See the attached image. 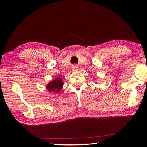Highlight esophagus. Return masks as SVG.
Returning <instances> with one entry per match:
<instances>
[{
  "label": "esophagus",
  "instance_id": "1",
  "mask_svg": "<svg viewBox=\"0 0 147 147\" xmlns=\"http://www.w3.org/2000/svg\"><path fill=\"white\" fill-rule=\"evenodd\" d=\"M73 70H74V71H76V70H77V69H78V67H76V66H74V67H73Z\"/></svg>",
  "mask_w": 147,
  "mask_h": 147
}]
</instances>
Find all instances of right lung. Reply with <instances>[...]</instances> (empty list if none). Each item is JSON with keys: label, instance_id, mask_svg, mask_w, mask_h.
Instances as JSON below:
<instances>
[{"label": "right lung", "instance_id": "obj_1", "mask_svg": "<svg viewBox=\"0 0 147 147\" xmlns=\"http://www.w3.org/2000/svg\"><path fill=\"white\" fill-rule=\"evenodd\" d=\"M63 85L64 83L62 81V79L60 78H57L49 83L47 86V88L49 92H55V93H57L62 89Z\"/></svg>", "mask_w": 147, "mask_h": 147}]
</instances>
